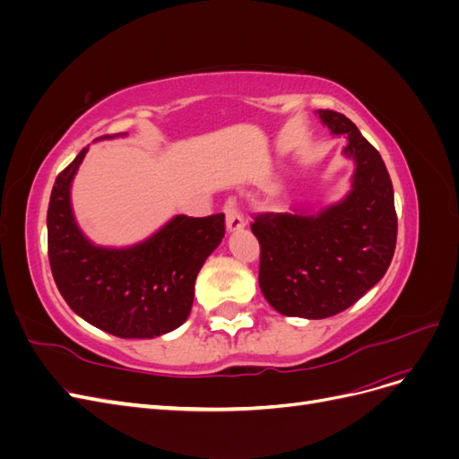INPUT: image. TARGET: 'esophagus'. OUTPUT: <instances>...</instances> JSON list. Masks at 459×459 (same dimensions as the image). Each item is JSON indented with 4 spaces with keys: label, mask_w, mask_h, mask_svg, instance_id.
Wrapping results in <instances>:
<instances>
[{
    "label": "esophagus",
    "mask_w": 459,
    "mask_h": 459,
    "mask_svg": "<svg viewBox=\"0 0 459 459\" xmlns=\"http://www.w3.org/2000/svg\"><path fill=\"white\" fill-rule=\"evenodd\" d=\"M226 228L230 233L241 231L245 228V218L239 212V208H238V204H235L233 199H230L226 203Z\"/></svg>",
    "instance_id": "1"
}]
</instances>
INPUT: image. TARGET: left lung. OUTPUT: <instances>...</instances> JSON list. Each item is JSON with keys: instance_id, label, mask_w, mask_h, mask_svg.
Here are the masks:
<instances>
[{"instance_id": "obj_1", "label": "left lung", "mask_w": 459, "mask_h": 459, "mask_svg": "<svg viewBox=\"0 0 459 459\" xmlns=\"http://www.w3.org/2000/svg\"><path fill=\"white\" fill-rule=\"evenodd\" d=\"M333 135H346L342 155L354 162L351 191L329 206L258 214V285L283 316L324 319L362 299L386 273L396 247L394 191L386 166L356 124L317 110Z\"/></svg>"}]
</instances>
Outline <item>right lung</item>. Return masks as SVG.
Here are the masks:
<instances>
[{"label": "right lung", "mask_w": 459, "mask_h": 459, "mask_svg": "<svg viewBox=\"0 0 459 459\" xmlns=\"http://www.w3.org/2000/svg\"><path fill=\"white\" fill-rule=\"evenodd\" d=\"M117 135H103L110 140ZM90 145L55 179L48 208L53 280L68 307L120 339H155L182 325L193 307L204 260L224 239V214H178L142 243L101 247L76 224L73 179Z\"/></svg>", "instance_id": "add662e5"}]
</instances>
